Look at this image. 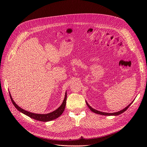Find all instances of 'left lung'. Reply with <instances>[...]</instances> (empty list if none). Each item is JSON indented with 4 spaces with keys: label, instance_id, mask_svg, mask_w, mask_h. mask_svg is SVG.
I'll use <instances>...</instances> for the list:
<instances>
[{
    "label": "left lung",
    "instance_id": "left-lung-1",
    "mask_svg": "<svg viewBox=\"0 0 147 147\" xmlns=\"http://www.w3.org/2000/svg\"><path fill=\"white\" fill-rule=\"evenodd\" d=\"M86 104H87V105H88V107L89 108V109L92 111V112H94V113H96V114H101V115H119V114H121V113H123V112H125L128 108H129V107L132 104V102H131L128 106H127L126 108H125L124 109H123L122 110H120V111H118V112H115V113H104V112H101V111H98V110H95L94 109H93V108H92L89 104H88V103L86 101Z\"/></svg>",
    "mask_w": 147,
    "mask_h": 147
}]
</instances>
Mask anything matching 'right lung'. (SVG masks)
<instances>
[{"mask_svg": "<svg viewBox=\"0 0 147 147\" xmlns=\"http://www.w3.org/2000/svg\"><path fill=\"white\" fill-rule=\"evenodd\" d=\"M10 98L11 99V101L15 107L20 112L24 114L25 115H27V116L30 117V118L36 120L38 121H49L51 120H53L54 119H56L57 118L59 117L60 115L63 114L65 110V107L66 105V100H67V92H65V98L64 99V101L61 105V106L58 108V109L56 110L53 111L50 113L48 114H35L33 113H30L29 111H26L22 109L21 108H20L19 106L17 105V104H15V102L13 101V100L9 93Z\"/></svg>", "mask_w": 147, "mask_h": 147, "instance_id": "obj_1", "label": "right lung"}]
</instances>
